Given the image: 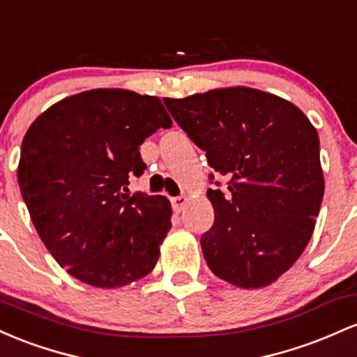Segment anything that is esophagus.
Segmentation results:
<instances>
[{
	"label": "esophagus",
	"mask_w": 357,
	"mask_h": 357,
	"mask_svg": "<svg viewBox=\"0 0 357 357\" xmlns=\"http://www.w3.org/2000/svg\"><path fill=\"white\" fill-rule=\"evenodd\" d=\"M187 202H189V199H187L185 195H180V197L172 199V206H174V209L177 211V212L183 211V207L187 206Z\"/></svg>",
	"instance_id": "obj_1"
}]
</instances>
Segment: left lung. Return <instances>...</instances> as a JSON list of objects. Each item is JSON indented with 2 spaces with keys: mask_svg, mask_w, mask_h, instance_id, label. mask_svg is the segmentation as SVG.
I'll use <instances>...</instances> for the list:
<instances>
[{
  "mask_svg": "<svg viewBox=\"0 0 357 357\" xmlns=\"http://www.w3.org/2000/svg\"><path fill=\"white\" fill-rule=\"evenodd\" d=\"M163 101L209 165L229 178L226 194L207 190L214 207V224L200 238L207 265L239 288L270 285L314 232L324 197L317 130L295 104L253 87Z\"/></svg>",
  "mask_w": 357,
  "mask_h": 357,
  "instance_id": "8db88e82",
  "label": "left lung"
}]
</instances>
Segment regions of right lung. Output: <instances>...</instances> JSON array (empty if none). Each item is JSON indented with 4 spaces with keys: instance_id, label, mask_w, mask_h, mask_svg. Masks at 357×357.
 I'll return each mask as SVG.
<instances>
[{
    "instance_id": "add662e5",
    "label": "right lung",
    "mask_w": 357,
    "mask_h": 357,
    "mask_svg": "<svg viewBox=\"0 0 357 357\" xmlns=\"http://www.w3.org/2000/svg\"><path fill=\"white\" fill-rule=\"evenodd\" d=\"M172 119L155 96L92 89L62 99L28 128L18 185L40 239L91 287L130 285L153 270L170 231L163 195H130L146 165L139 145Z\"/></svg>"
}]
</instances>
